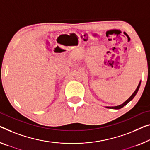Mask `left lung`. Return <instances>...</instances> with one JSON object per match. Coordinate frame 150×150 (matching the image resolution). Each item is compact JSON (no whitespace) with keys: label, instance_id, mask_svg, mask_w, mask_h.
Wrapping results in <instances>:
<instances>
[{"label":"left lung","instance_id":"obj_1","mask_svg":"<svg viewBox=\"0 0 150 150\" xmlns=\"http://www.w3.org/2000/svg\"><path fill=\"white\" fill-rule=\"evenodd\" d=\"M140 85H141V81H140V82H139V85H138L137 89H135V91H134L133 94L131 95V96L129 97V99H127V100H126V101H125V102H124L123 104H120V105H118V106H106V108H112V109H120V108H122V107H123L124 106H125V105H127V104L129 103V102L131 101V100H132L133 99V98L135 96V95L137 94L138 90H139V87H140Z\"/></svg>","mask_w":150,"mask_h":150}]
</instances>
